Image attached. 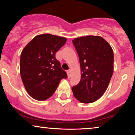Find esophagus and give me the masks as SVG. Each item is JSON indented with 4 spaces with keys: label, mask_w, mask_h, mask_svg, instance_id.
Masks as SVG:
<instances>
[{
    "label": "esophagus",
    "mask_w": 135,
    "mask_h": 135,
    "mask_svg": "<svg viewBox=\"0 0 135 135\" xmlns=\"http://www.w3.org/2000/svg\"><path fill=\"white\" fill-rule=\"evenodd\" d=\"M67 74H68V76L69 78H70V77H71V70H68L67 71Z\"/></svg>",
    "instance_id": "1"
}]
</instances>
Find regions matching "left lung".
I'll use <instances>...</instances> for the list:
<instances>
[{"label":"left lung","mask_w":135,"mask_h":135,"mask_svg":"<svg viewBox=\"0 0 135 135\" xmlns=\"http://www.w3.org/2000/svg\"><path fill=\"white\" fill-rule=\"evenodd\" d=\"M73 43L78 53L82 75L72 91L81 103H93L102 97L109 84L114 71L113 50L100 36L75 38Z\"/></svg>","instance_id":"left-lung-1"}]
</instances>
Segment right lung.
Segmentation results:
<instances>
[{
  "mask_svg": "<svg viewBox=\"0 0 135 135\" xmlns=\"http://www.w3.org/2000/svg\"><path fill=\"white\" fill-rule=\"evenodd\" d=\"M66 40L50 34L38 35L22 51L20 74L26 90L34 99H48L55 93L60 80L68 77L55 57Z\"/></svg>",
  "mask_w": 135,
  "mask_h": 135,
  "instance_id": "obj_1",
  "label": "right lung"
}]
</instances>
